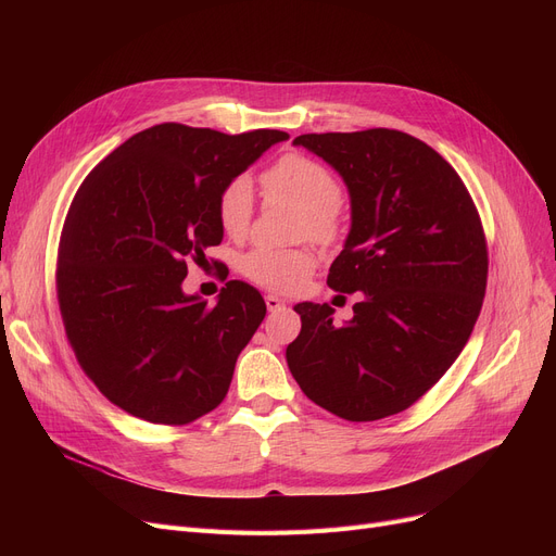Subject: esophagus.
I'll return each mask as SVG.
<instances>
[{"instance_id": "1", "label": "esophagus", "mask_w": 556, "mask_h": 556, "mask_svg": "<svg viewBox=\"0 0 556 556\" xmlns=\"http://www.w3.org/2000/svg\"><path fill=\"white\" fill-rule=\"evenodd\" d=\"M266 306H268L270 313H273V311H279V308L283 306V300H279L277 295H266Z\"/></svg>"}]
</instances>
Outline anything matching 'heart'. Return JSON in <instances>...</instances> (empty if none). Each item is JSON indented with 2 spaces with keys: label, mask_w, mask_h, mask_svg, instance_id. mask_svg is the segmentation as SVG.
Returning <instances> with one entry per match:
<instances>
[{
  "label": "heart",
  "mask_w": 556,
  "mask_h": 556,
  "mask_svg": "<svg viewBox=\"0 0 556 556\" xmlns=\"http://www.w3.org/2000/svg\"><path fill=\"white\" fill-rule=\"evenodd\" d=\"M266 189L283 198L302 212V233L313 241L329 243L342 227L340 182L336 175L313 157L302 153L281 155L263 173ZM218 223L229 239H243L248 233L254 191L248 178L229 180L218 195ZM315 268V256L308 250H273L254 248L241 258V273L256 286L273 293H298Z\"/></svg>",
  "instance_id": "obj_1"
}]
</instances>
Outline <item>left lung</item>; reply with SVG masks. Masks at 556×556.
<instances>
[{
	"label": "left lung",
	"instance_id": "obj_1",
	"mask_svg": "<svg viewBox=\"0 0 556 556\" xmlns=\"http://www.w3.org/2000/svg\"><path fill=\"white\" fill-rule=\"evenodd\" d=\"M333 166L352 229L327 283L356 293L354 317L298 304L286 349L302 392L346 421H376L419 401L469 342L486 290V241L455 168L421 139L388 128L300 135Z\"/></svg>",
	"mask_w": 556,
	"mask_h": 556
}]
</instances>
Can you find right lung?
I'll return each instance as SVG.
<instances>
[{
	"mask_svg": "<svg viewBox=\"0 0 556 556\" xmlns=\"http://www.w3.org/2000/svg\"><path fill=\"white\" fill-rule=\"evenodd\" d=\"M286 139L160 124L114 149L76 191L58 248V304L83 371L128 415L182 426L225 399L266 304L243 281H227L216 306L187 295V261L223 241L220 189Z\"/></svg>",
	"mask_w": 556,
	"mask_h": 556,
	"instance_id": "obj_1",
	"label": "right lung"
}]
</instances>
